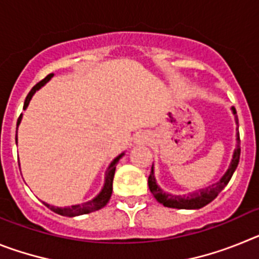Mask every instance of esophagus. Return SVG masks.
I'll list each match as a JSON object with an SVG mask.
<instances>
[{
    "label": "esophagus",
    "instance_id": "34e87169",
    "mask_svg": "<svg viewBox=\"0 0 259 259\" xmlns=\"http://www.w3.org/2000/svg\"><path fill=\"white\" fill-rule=\"evenodd\" d=\"M137 141H139L140 144H145L146 141H148V136H146V135H140L139 139H137Z\"/></svg>",
    "mask_w": 259,
    "mask_h": 259
}]
</instances>
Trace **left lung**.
<instances>
[{
	"label": "left lung",
	"instance_id": "obj_1",
	"mask_svg": "<svg viewBox=\"0 0 259 259\" xmlns=\"http://www.w3.org/2000/svg\"><path fill=\"white\" fill-rule=\"evenodd\" d=\"M232 113L235 114V120H236V124H239V119H237L236 115V109L235 107H231ZM239 130V128H237ZM236 140L237 145L236 149L233 152L232 155V161H231L230 167L228 170L226 171L222 179L219 180L218 183L210 185V187H206L203 189H198V191L193 192V193L189 194H183V196H176V194H170L166 193V192L162 191L159 188V185L157 184V180L154 178V168L152 167V171H150L149 179H148V184H149V189L152 192V194L154 196L155 200L159 203H162L163 206L166 207H172V209H201V207L206 206L207 203L211 202L222 191L226 185L228 184V182L232 178L233 172L236 170L237 164H239L240 161V135L239 132L236 134Z\"/></svg>",
	"mask_w": 259,
	"mask_h": 259
}]
</instances>
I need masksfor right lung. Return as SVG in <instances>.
I'll use <instances>...</instances> for the list:
<instances>
[{
  "label": "right lung",
  "instance_id": "1",
  "mask_svg": "<svg viewBox=\"0 0 259 259\" xmlns=\"http://www.w3.org/2000/svg\"><path fill=\"white\" fill-rule=\"evenodd\" d=\"M53 77V74L48 75L45 79H42L40 83L36 84L33 88L31 89V92L27 95L26 97V101H24V106H23V110H26L27 106H28L29 101H31L32 96L35 95L36 91L41 88V87H44L45 84L49 81L50 79ZM20 120H22V114L19 115L18 118V122H17V127L20 124ZM15 141H18V137L15 136ZM124 155V153L122 154H119L118 157L114 158L113 162L110 163V166L107 167V171H106V176H105V184L102 187L101 192L96 196L93 200L88 201V202H84L81 205H72V206H67V207H56V206H52L49 203H45L48 207H49L52 211L57 212L59 215H63V217H77V215H83V214H88V212H92L96 211V210H100L102 209L104 206H106V203L109 202L110 197H111V193H113V179H114V174H115V167L116 163L119 162V159Z\"/></svg>",
  "mask_w": 259,
  "mask_h": 259
}]
</instances>
